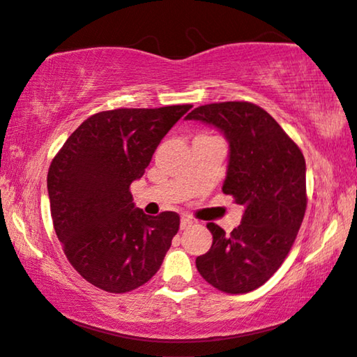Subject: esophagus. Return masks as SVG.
<instances>
[{
    "label": "esophagus",
    "mask_w": 357,
    "mask_h": 357,
    "mask_svg": "<svg viewBox=\"0 0 357 357\" xmlns=\"http://www.w3.org/2000/svg\"><path fill=\"white\" fill-rule=\"evenodd\" d=\"M193 224H195V222L191 220L190 217H182V220H180V230H187Z\"/></svg>",
    "instance_id": "esophagus-1"
}]
</instances>
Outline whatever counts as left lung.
<instances>
[{
	"instance_id": "left-lung-1",
	"label": "left lung",
	"mask_w": 357,
	"mask_h": 357,
	"mask_svg": "<svg viewBox=\"0 0 357 357\" xmlns=\"http://www.w3.org/2000/svg\"><path fill=\"white\" fill-rule=\"evenodd\" d=\"M185 119L224 132L230 158L222 191L245 206L230 235L209 222L213 246L196 257V268L224 293L256 290L283 264L303 224L307 196L301 149L268 112L248 101L204 105Z\"/></svg>"
}]
</instances>
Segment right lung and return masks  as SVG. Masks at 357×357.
Listing matches in <instances>:
<instances>
[{
    "instance_id": "add662e5",
    "label": "right lung",
    "mask_w": 357,
    "mask_h": 357,
    "mask_svg": "<svg viewBox=\"0 0 357 357\" xmlns=\"http://www.w3.org/2000/svg\"><path fill=\"white\" fill-rule=\"evenodd\" d=\"M191 105L102 111L67 138L48 170L54 231L72 267L100 290L127 293L161 267L180 217L146 215L130 185Z\"/></svg>"
}]
</instances>
